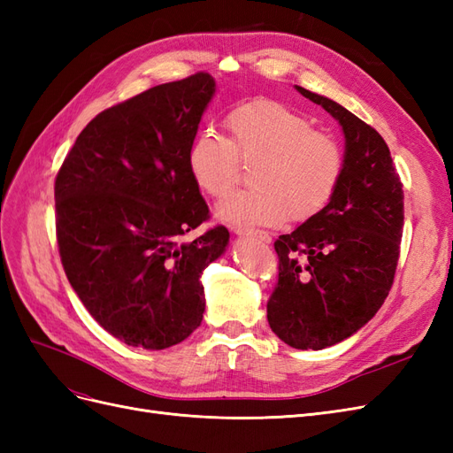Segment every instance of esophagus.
<instances>
[{"instance_id": "34e87169", "label": "esophagus", "mask_w": 453, "mask_h": 453, "mask_svg": "<svg viewBox=\"0 0 453 453\" xmlns=\"http://www.w3.org/2000/svg\"><path fill=\"white\" fill-rule=\"evenodd\" d=\"M232 230H234L236 234H240V236H253V238H257L258 242H263V243H270L272 242V236L268 234V232H265V230L243 228V226H232Z\"/></svg>"}]
</instances>
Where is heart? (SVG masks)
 Here are the masks:
<instances>
[{
    "instance_id": "heart-1",
    "label": "heart",
    "mask_w": 453,
    "mask_h": 453,
    "mask_svg": "<svg viewBox=\"0 0 453 453\" xmlns=\"http://www.w3.org/2000/svg\"><path fill=\"white\" fill-rule=\"evenodd\" d=\"M225 127L230 140L203 132L188 147V172L202 193L223 198L240 181L242 164L253 166L255 188L219 203L223 221L281 225L308 221L333 200L346 168L344 149L331 134L276 100L257 98L232 107Z\"/></svg>"
}]
</instances>
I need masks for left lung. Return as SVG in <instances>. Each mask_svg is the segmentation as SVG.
<instances>
[{
    "label": "left lung",
    "instance_id": "obj_1",
    "mask_svg": "<svg viewBox=\"0 0 453 453\" xmlns=\"http://www.w3.org/2000/svg\"><path fill=\"white\" fill-rule=\"evenodd\" d=\"M296 90L331 113L346 135V168L333 200L273 242L278 283L268 323L285 344L323 349L374 318L401 255L404 193L388 143L340 104Z\"/></svg>",
    "mask_w": 453,
    "mask_h": 453
}]
</instances>
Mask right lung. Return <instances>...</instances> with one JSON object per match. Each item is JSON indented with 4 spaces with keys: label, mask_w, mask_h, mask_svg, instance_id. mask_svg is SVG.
I'll list each match as a JSON object with an SVG mask.
<instances>
[{
    "label": "right lung",
    "mask_w": 453,
    "mask_h": 453,
    "mask_svg": "<svg viewBox=\"0 0 453 453\" xmlns=\"http://www.w3.org/2000/svg\"><path fill=\"white\" fill-rule=\"evenodd\" d=\"M215 92L196 72L104 109L79 134L54 180L57 242L88 313L134 348L166 349L203 318L200 276L228 243L188 172Z\"/></svg>",
    "instance_id": "right-lung-1"
}]
</instances>
